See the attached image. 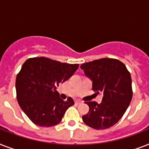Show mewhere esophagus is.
Here are the masks:
<instances>
[{"instance_id":"obj_1","label":"esophagus","mask_w":149,"mask_h":149,"mask_svg":"<svg viewBox=\"0 0 149 149\" xmlns=\"http://www.w3.org/2000/svg\"><path fill=\"white\" fill-rule=\"evenodd\" d=\"M75 104H77V105H79V104H82V101L81 100H76V101H75Z\"/></svg>"}]
</instances>
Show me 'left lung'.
Listing matches in <instances>:
<instances>
[{
  "instance_id": "8db88e82",
  "label": "left lung",
  "mask_w": 149,
  "mask_h": 149,
  "mask_svg": "<svg viewBox=\"0 0 149 149\" xmlns=\"http://www.w3.org/2000/svg\"><path fill=\"white\" fill-rule=\"evenodd\" d=\"M80 68L92 81L93 90L104 94L100 104L86 102L90 111L82 117L84 122L97 130L113 126L122 118L132 101L130 72L120 61L110 58L84 63Z\"/></svg>"
}]
</instances>
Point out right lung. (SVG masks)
<instances>
[{
    "label": "right lung",
    "mask_w": 149,
    "mask_h": 149,
    "mask_svg": "<svg viewBox=\"0 0 149 149\" xmlns=\"http://www.w3.org/2000/svg\"><path fill=\"white\" fill-rule=\"evenodd\" d=\"M78 64H69L45 57L31 58L22 65L16 77L17 100L30 120L40 127L60 122L65 111L74 104L71 97L64 101L56 87L72 77Z\"/></svg>",
    "instance_id": "add662e5"
}]
</instances>
